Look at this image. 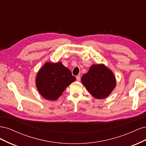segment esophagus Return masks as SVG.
<instances>
[{"mask_svg": "<svg viewBox=\"0 0 146 146\" xmlns=\"http://www.w3.org/2000/svg\"><path fill=\"white\" fill-rule=\"evenodd\" d=\"M76 78H77V81H80V75H78V76H77L76 77Z\"/></svg>", "mask_w": 146, "mask_h": 146, "instance_id": "34e87169", "label": "esophagus"}]
</instances>
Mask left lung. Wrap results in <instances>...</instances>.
Instances as JSON below:
<instances>
[{"instance_id": "obj_1", "label": "left lung", "mask_w": 146, "mask_h": 146, "mask_svg": "<svg viewBox=\"0 0 146 146\" xmlns=\"http://www.w3.org/2000/svg\"><path fill=\"white\" fill-rule=\"evenodd\" d=\"M82 82L90 93L99 99L107 98L116 86L113 72L104 64L91 66L88 72L82 76Z\"/></svg>"}]
</instances>
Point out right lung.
I'll return each mask as SVG.
<instances>
[{
    "mask_svg": "<svg viewBox=\"0 0 146 146\" xmlns=\"http://www.w3.org/2000/svg\"><path fill=\"white\" fill-rule=\"evenodd\" d=\"M75 80L76 77L61 63H46L38 72L36 82L42 96L47 100H55Z\"/></svg>",
    "mask_w": 146,
    "mask_h": 146,
    "instance_id": "obj_1",
    "label": "right lung"
}]
</instances>
